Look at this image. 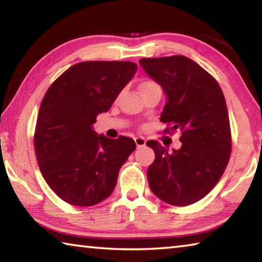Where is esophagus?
<instances>
[{"instance_id":"esophagus-1","label":"esophagus","mask_w":262,"mask_h":262,"mask_svg":"<svg viewBox=\"0 0 262 262\" xmlns=\"http://www.w3.org/2000/svg\"><path fill=\"white\" fill-rule=\"evenodd\" d=\"M134 141H135V144L137 148H142L145 145V139H143V137H141V136L135 137Z\"/></svg>"}]
</instances>
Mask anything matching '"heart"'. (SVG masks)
I'll list each match as a JSON object with an SVG mask.
<instances>
[{
    "label": "heart",
    "instance_id": "obj_1",
    "mask_svg": "<svg viewBox=\"0 0 262 262\" xmlns=\"http://www.w3.org/2000/svg\"><path fill=\"white\" fill-rule=\"evenodd\" d=\"M154 88H159L158 84L154 81H150V79H147V81H143L140 84V91H144L148 90V89H154Z\"/></svg>",
    "mask_w": 262,
    "mask_h": 262
}]
</instances>
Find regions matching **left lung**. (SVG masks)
Returning <instances> with one entry per match:
<instances>
[{"mask_svg": "<svg viewBox=\"0 0 262 262\" xmlns=\"http://www.w3.org/2000/svg\"><path fill=\"white\" fill-rule=\"evenodd\" d=\"M140 64L165 91L161 121L180 129L183 143L170 152L157 141L147 142L156 156L148 167L149 186L168 205H192L215 187L229 163L232 143L224 95L216 79L186 56L141 59Z\"/></svg>", "mask_w": 262, "mask_h": 262, "instance_id": "1", "label": "left lung"}]
</instances>
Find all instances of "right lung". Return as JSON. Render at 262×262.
Returning a JSON list of instances; mask_svg holds the SVG:
<instances>
[{"instance_id": "add662e5", "label": "right lung", "mask_w": 262, "mask_h": 262, "mask_svg": "<svg viewBox=\"0 0 262 262\" xmlns=\"http://www.w3.org/2000/svg\"><path fill=\"white\" fill-rule=\"evenodd\" d=\"M129 61L79 62L48 88L39 108L34 150L43 179L57 196L78 207L105 200L120 167L136 149L130 137L108 139L92 128L130 81Z\"/></svg>"}]
</instances>
